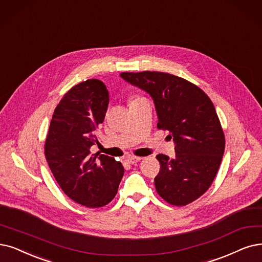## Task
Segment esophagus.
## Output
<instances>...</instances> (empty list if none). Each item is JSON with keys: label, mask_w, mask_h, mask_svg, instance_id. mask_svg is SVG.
Instances as JSON below:
<instances>
[{"label": "esophagus", "mask_w": 262, "mask_h": 262, "mask_svg": "<svg viewBox=\"0 0 262 262\" xmlns=\"http://www.w3.org/2000/svg\"><path fill=\"white\" fill-rule=\"evenodd\" d=\"M141 160H142L141 157H135V156H131V157H129V158L127 159V161H128L130 164H134V163H137V162H139V161H141Z\"/></svg>", "instance_id": "obj_1"}]
</instances>
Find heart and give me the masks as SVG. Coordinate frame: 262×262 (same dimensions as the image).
<instances>
[{
	"label": "heart",
	"instance_id": "1",
	"mask_svg": "<svg viewBox=\"0 0 262 262\" xmlns=\"http://www.w3.org/2000/svg\"><path fill=\"white\" fill-rule=\"evenodd\" d=\"M137 99H139V98H135V99H132V100H131V102H132V101H134V100H137Z\"/></svg>",
	"mask_w": 262,
	"mask_h": 262
}]
</instances>
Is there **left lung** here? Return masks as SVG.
<instances>
[{
	"mask_svg": "<svg viewBox=\"0 0 262 262\" xmlns=\"http://www.w3.org/2000/svg\"><path fill=\"white\" fill-rule=\"evenodd\" d=\"M120 76L152 98L158 129L175 143V158L159 154L160 171L155 186L164 201L187 205L212 185L225 151V134L214 104L206 93L169 73L123 72Z\"/></svg>",
	"mask_w": 262,
	"mask_h": 262,
	"instance_id": "left-lung-1",
	"label": "left lung"
}]
</instances>
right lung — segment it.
I'll use <instances>...</instances> for the list:
<instances>
[{"label":"right lung","instance_id":"1","mask_svg":"<svg viewBox=\"0 0 262 262\" xmlns=\"http://www.w3.org/2000/svg\"><path fill=\"white\" fill-rule=\"evenodd\" d=\"M110 102L106 86L88 79L72 87L57 105L45 142L50 170L63 192L78 204L102 207L116 195L123 166L112 157L91 155Z\"/></svg>","mask_w":262,"mask_h":262}]
</instances>
